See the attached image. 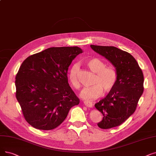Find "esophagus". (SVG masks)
Instances as JSON below:
<instances>
[{
	"label": "esophagus",
	"mask_w": 156,
	"mask_h": 156,
	"mask_svg": "<svg viewBox=\"0 0 156 156\" xmlns=\"http://www.w3.org/2000/svg\"><path fill=\"white\" fill-rule=\"evenodd\" d=\"M83 103L87 107L91 108L93 106V103L92 102H90V101H83Z\"/></svg>",
	"instance_id": "34e87169"
}]
</instances>
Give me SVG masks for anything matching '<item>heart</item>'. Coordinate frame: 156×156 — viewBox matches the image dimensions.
Returning <instances> with one entry per match:
<instances>
[{
	"label": "heart",
	"instance_id": "heart-1",
	"mask_svg": "<svg viewBox=\"0 0 156 156\" xmlns=\"http://www.w3.org/2000/svg\"><path fill=\"white\" fill-rule=\"evenodd\" d=\"M87 66L94 73L92 83L94 85L85 87L80 94V97L87 101H92L103 95V89L106 92L111 90L116 85L118 78L117 70L112 66H106V63L98 58H92L87 62ZM79 66L74 64L69 72V80L71 85L80 89L81 83L78 76Z\"/></svg>",
	"mask_w": 156,
	"mask_h": 156
}]
</instances>
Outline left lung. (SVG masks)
Returning <instances> with one entry per match:
<instances>
[{
  "mask_svg": "<svg viewBox=\"0 0 156 156\" xmlns=\"http://www.w3.org/2000/svg\"><path fill=\"white\" fill-rule=\"evenodd\" d=\"M90 47L109 60L118 74L116 85L104 99L95 104L103 115L98 126L106 129L120 126L136 110L144 92V74L136 59L128 52L114 46Z\"/></svg>",
  "mask_w": 156,
  "mask_h": 156,
  "instance_id": "8db88e82",
  "label": "left lung"
}]
</instances>
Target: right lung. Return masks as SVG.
Wrapping results in <instances>:
<instances>
[{
  "label": "right lung",
  "instance_id": "1",
  "mask_svg": "<svg viewBox=\"0 0 156 156\" xmlns=\"http://www.w3.org/2000/svg\"><path fill=\"white\" fill-rule=\"evenodd\" d=\"M82 50L52 47L27 58L16 76V97L25 119L37 129L61 124L80 99L68 83L69 66Z\"/></svg>",
  "mask_w": 156,
  "mask_h": 156
}]
</instances>
